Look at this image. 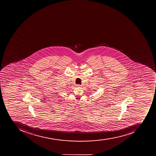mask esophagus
<instances>
[{"label":"esophagus","instance_id":"esophagus-1","mask_svg":"<svg viewBox=\"0 0 156 156\" xmlns=\"http://www.w3.org/2000/svg\"><path fill=\"white\" fill-rule=\"evenodd\" d=\"M76 86H77V87H79V88H80V87H82V86L80 85H76Z\"/></svg>","mask_w":156,"mask_h":156}]
</instances>
